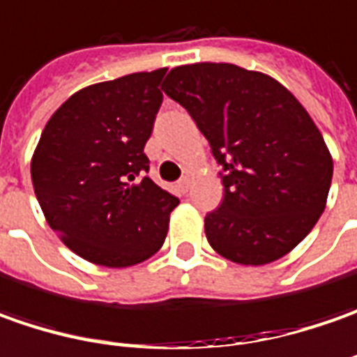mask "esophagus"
I'll return each instance as SVG.
<instances>
[{"instance_id":"obj_1","label":"esophagus","mask_w":357,"mask_h":357,"mask_svg":"<svg viewBox=\"0 0 357 357\" xmlns=\"http://www.w3.org/2000/svg\"><path fill=\"white\" fill-rule=\"evenodd\" d=\"M176 190H178V193H181V195L188 193V190H190V178L179 179L178 183H176Z\"/></svg>"}]
</instances>
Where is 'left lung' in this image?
<instances>
[{
  "instance_id": "obj_1",
  "label": "left lung",
  "mask_w": 357,
  "mask_h": 357,
  "mask_svg": "<svg viewBox=\"0 0 357 357\" xmlns=\"http://www.w3.org/2000/svg\"><path fill=\"white\" fill-rule=\"evenodd\" d=\"M164 91L221 166L223 202L205 215L209 245L252 266L292 251L322 215L334 169L304 106L278 80L229 63L172 68Z\"/></svg>"
}]
</instances>
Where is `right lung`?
<instances>
[{"label":"right lung","instance_id":"1","mask_svg":"<svg viewBox=\"0 0 357 357\" xmlns=\"http://www.w3.org/2000/svg\"><path fill=\"white\" fill-rule=\"evenodd\" d=\"M167 68L75 93L47 122L31 160L33 190L51 229L94 264L122 268L166 241L179 199L148 178L144 146Z\"/></svg>","mask_w":357,"mask_h":357}]
</instances>
